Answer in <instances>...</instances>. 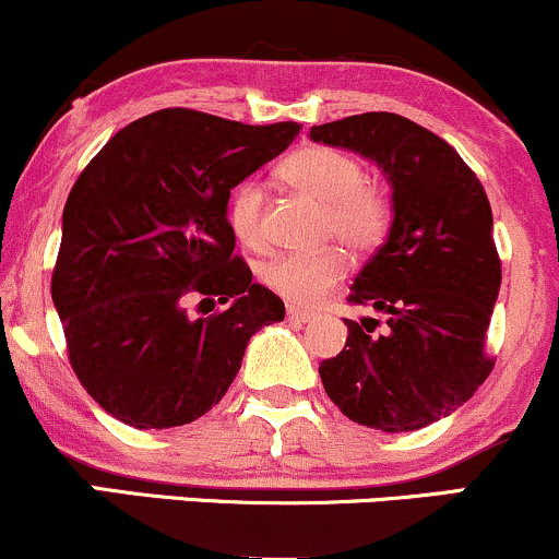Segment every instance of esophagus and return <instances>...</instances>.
<instances>
[{
  "label": "esophagus",
  "instance_id": "34e87169",
  "mask_svg": "<svg viewBox=\"0 0 559 559\" xmlns=\"http://www.w3.org/2000/svg\"><path fill=\"white\" fill-rule=\"evenodd\" d=\"M286 318L294 320V323H307V320H312V312L310 310H299V307H288Z\"/></svg>",
  "mask_w": 559,
  "mask_h": 559
}]
</instances>
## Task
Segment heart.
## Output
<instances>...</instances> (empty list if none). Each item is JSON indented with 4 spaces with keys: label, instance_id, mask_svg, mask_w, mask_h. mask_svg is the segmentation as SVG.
I'll return each instance as SVG.
<instances>
[{
    "label": "heart",
    "instance_id": "b5f03b06",
    "mask_svg": "<svg viewBox=\"0 0 559 559\" xmlns=\"http://www.w3.org/2000/svg\"><path fill=\"white\" fill-rule=\"evenodd\" d=\"M281 181L325 207V230L352 249H370L389 226V204L381 191L365 186L362 163L336 146L312 144L294 152L278 170ZM226 221L243 247L262 241V191L258 183L236 186L228 199ZM346 260L338 249L278 254L262 262L260 281L294 305H318L342 284Z\"/></svg>",
    "mask_w": 559,
    "mask_h": 559
}]
</instances>
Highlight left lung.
Masks as SVG:
<instances>
[{
    "label": "left lung",
    "instance_id": "1",
    "mask_svg": "<svg viewBox=\"0 0 559 559\" xmlns=\"http://www.w3.org/2000/svg\"><path fill=\"white\" fill-rule=\"evenodd\" d=\"M310 139L373 159L391 186L389 236L349 294L386 325L344 320V349L320 362L325 394L360 426L418 431L491 373L484 338L502 265L489 199L444 139L402 115H352L312 126Z\"/></svg>",
    "mask_w": 559,
    "mask_h": 559
}]
</instances>
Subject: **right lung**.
Here are the masks:
<instances>
[{
	"label": "right lung",
	"instance_id": "add662e5",
	"mask_svg": "<svg viewBox=\"0 0 559 559\" xmlns=\"http://www.w3.org/2000/svg\"><path fill=\"white\" fill-rule=\"evenodd\" d=\"M299 128L159 110L115 133L70 189L52 299L75 376L112 418L144 431L202 418L249 338L284 320V301L234 258L226 207ZM189 296L227 310L194 321Z\"/></svg>",
	"mask_w": 559,
	"mask_h": 559
}]
</instances>
